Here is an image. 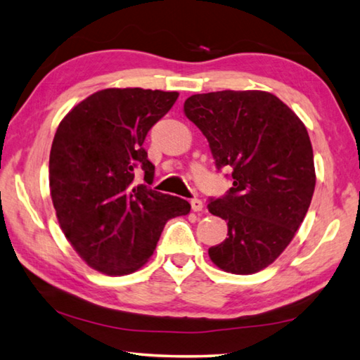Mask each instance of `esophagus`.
<instances>
[{"mask_svg":"<svg viewBox=\"0 0 360 360\" xmlns=\"http://www.w3.org/2000/svg\"><path fill=\"white\" fill-rule=\"evenodd\" d=\"M191 206H192V211H195V212L203 211V202H202V200H198V198L191 200Z\"/></svg>","mask_w":360,"mask_h":360,"instance_id":"esophagus-1","label":"esophagus"}]
</instances>
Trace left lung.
I'll use <instances>...</instances> for the list:
<instances>
[{
    "label": "left lung",
    "mask_w": 360,
    "mask_h": 360,
    "mask_svg": "<svg viewBox=\"0 0 360 360\" xmlns=\"http://www.w3.org/2000/svg\"><path fill=\"white\" fill-rule=\"evenodd\" d=\"M184 114L208 139L216 167L231 168L233 179L225 197L208 203L229 227L210 259L233 275L264 270L289 246L311 203L316 172L307 127L264 90L192 95Z\"/></svg>",
    "instance_id": "left-lung-1"
}]
</instances>
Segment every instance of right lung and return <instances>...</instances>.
Masks as SVG:
<instances>
[{"label":"right lung","instance_id":"1","mask_svg":"<svg viewBox=\"0 0 360 360\" xmlns=\"http://www.w3.org/2000/svg\"><path fill=\"white\" fill-rule=\"evenodd\" d=\"M178 92L105 89L60 122L49 158V187L60 229L85 264L109 276L146 265L167 221L191 212L186 200L148 184L154 165L143 143Z\"/></svg>","mask_w":360,"mask_h":360}]
</instances>
